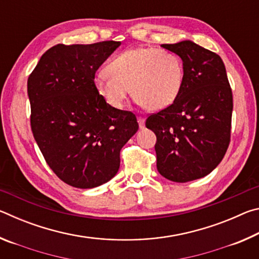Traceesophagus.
I'll return each mask as SVG.
<instances>
[{
    "instance_id": "1",
    "label": "esophagus",
    "mask_w": 259,
    "mask_h": 259,
    "mask_svg": "<svg viewBox=\"0 0 259 259\" xmlns=\"http://www.w3.org/2000/svg\"><path fill=\"white\" fill-rule=\"evenodd\" d=\"M137 121H138L139 128L143 129L144 126H145V119H144V117H142V116H138V117H137Z\"/></svg>"
}]
</instances>
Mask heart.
Wrapping results in <instances>:
<instances>
[{
  "mask_svg": "<svg viewBox=\"0 0 259 259\" xmlns=\"http://www.w3.org/2000/svg\"><path fill=\"white\" fill-rule=\"evenodd\" d=\"M107 74L94 80L97 94L113 108L123 107L131 90L146 111H161L171 105L182 90V59L168 50L139 47L128 49L109 61Z\"/></svg>",
  "mask_w": 259,
  "mask_h": 259,
  "instance_id": "obj_1",
  "label": "heart"
}]
</instances>
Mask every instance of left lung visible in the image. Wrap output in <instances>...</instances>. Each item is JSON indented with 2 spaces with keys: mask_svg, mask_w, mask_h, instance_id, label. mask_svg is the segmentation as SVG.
Here are the masks:
<instances>
[{
  "mask_svg": "<svg viewBox=\"0 0 259 259\" xmlns=\"http://www.w3.org/2000/svg\"><path fill=\"white\" fill-rule=\"evenodd\" d=\"M162 48L183 60L176 100L146 120L156 136V166L164 178L186 183L221 163L231 139L233 96L221 57L192 41Z\"/></svg>",
  "mask_w": 259,
  "mask_h": 259,
  "instance_id": "1",
  "label": "left lung"
}]
</instances>
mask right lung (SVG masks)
Instances as JSON below:
<instances>
[{
	"label": "right lung",
	"mask_w": 259,
	"mask_h": 259,
	"mask_svg": "<svg viewBox=\"0 0 259 259\" xmlns=\"http://www.w3.org/2000/svg\"><path fill=\"white\" fill-rule=\"evenodd\" d=\"M120 45H57L28 77L34 138L52 171L73 187L111 181L121 148L138 130L135 114L109 106L94 85L97 69Z\"/></svg>",
	"instance_id": "right-lung-1"
}]
</instances>
